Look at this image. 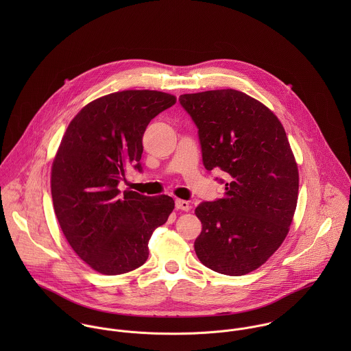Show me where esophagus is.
<instances>
[{
    "label": "esophagus",
    "instance_id": "1",
    "mask_svg": "<svg viewBox=\"0 0 351 351\" xmlns=\"http://www.w3.org/2000/svg\"><path fill=\"white\" fill-rule=\"evenodd\" d=\"M176 208H177V209H181V210H189V209H191V204H189V201L177 199V200H176Z\"/></svg>",
    "mask_w": 351,
    "mask_h": 351
}]
</instances>
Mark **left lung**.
<instances>
[{"instance_id":"left-lung-1","label":"left lung","mask_w":351,"mask_h":351,"mask_svg":"<svg viewBox=\"0 0 351 351\" xmlns=\"http://www.w3.org/2000/svg\"><path fill=\"white\" fill-rule=\"evenodd\" d=\"M199 130L208 171H223L226 193L196 208L202 265L227 276L258 269L284 242L299 195V170L277 116L246 93L223 89L182 95Z\"/></svg>"}]
</instances>
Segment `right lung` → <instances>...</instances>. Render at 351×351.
Listing matches in <instances>:
<instances>
[{"instance_id":"add662e5","label":"right lung","mask_w":351,"mask_h":351,"mask_svg":"<svg viewBox=\"0 0 351 351\" xmlns=\"http://www.w3.org/2000/svg\"><path fill=\"white\" fill-rule=\"evenodd\" d=\"M174 104L156 90L116 92L84 106L62 138L51 169L53 210L69 245L101 274L142 266L154 230L174 209L169 196L117 188L128 167L142 171L143 134Z\"/></svg>"}]
</instances>
